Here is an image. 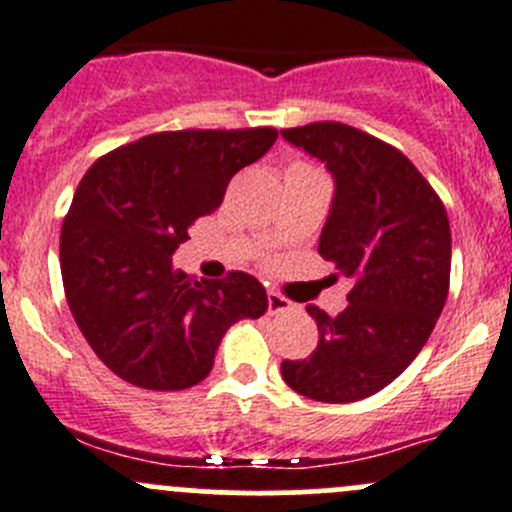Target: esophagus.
Wrapping results in <instances>:
<instances>
[{"mask_svg":"<svg viewBox=\"0 0 512 512\" xmlns=\"http://www.w3.org/2000/svg\"><path fill=\"white\" fill-rule=\"evenodd\" d=\"M292 302L287 300V297H282L280 292L270 290L267 292V310H270V315H280V312H290L292 310Z\"/></svg>","mask_w":512,"mask_h":512,"instance_id":"obj_1","label":"esophagus"}]
</instances>
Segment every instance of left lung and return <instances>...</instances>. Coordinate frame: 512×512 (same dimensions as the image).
<instances>
[{
    "label": "left lung",
    "mask_w": 512,
    "mask_h": 512,
    "mask_svg": "<svg viewBox=\"0 0 512 512\" xmlns=\"http://www.w3.org/2000/svg\"><path fill=\"white\" fill-rule=\"evenodd\" d=\"M335 180L320 255L352 277L347 307L310 305L315 352L282 362V380L320 403H355L395 380L428 342L450 287V222L413 162L342 122L282 130Z\"/></svg>",
    "instance_id": "obj_1"
}]
</instances>
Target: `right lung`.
<instances>
[{"mask_svg":"<svg viewBox=\"0 0 512 512\" xmlns=\"http://www.w3.org/2000/svg\"><path fill=\"white\" fill-rule=\"evenodd\" d=\"M275 140L272 127L157 132L82 177L59 265L74 322L114 375L145 390L192 388L210 375L225 332L265 315L267 292L252 275L197 280L172 255Z\"/></svg>","mask_w":512,"mask_h":512,"instance_id":"add662e5","label":"right lung"}]
</instances>
